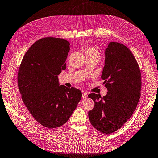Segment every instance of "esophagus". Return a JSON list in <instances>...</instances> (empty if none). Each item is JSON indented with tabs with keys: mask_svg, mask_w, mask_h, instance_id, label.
I'll use <instances>...</instances> for the list:
<instances>
[{
	"mask_svg": "<svg viewBox=\"0 0 158 158\" xmlns=\"http://www.w3.org/2000/svg\"><path fill=\"white\" fill-rule=\"evenodd\" d=\"M87 93H84L83 94H82V97H83V98H87Z\"/></svg>",
	"mask_w": 158,
	"mask_h": 158,
	"instance_id": "1",
	"label": "esophagus"
}]
</instances>
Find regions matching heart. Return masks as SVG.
<instances>
[{"label":"heart","mask_w":158,"mask_h":158,"mask_svg":"<svg viewBox=\"0 0 158 158\" xmlns=\"http://www.w3.org/2000/svg\"><path fill=\"white\" fill-rule=\"evenodd\" d=\"M85 54L86 57H92L95 58L99 60L100 57V53L99 50L93 46H91L87 47L85 49Z\"/></svg>","instance_id":"1"}]
</instances>
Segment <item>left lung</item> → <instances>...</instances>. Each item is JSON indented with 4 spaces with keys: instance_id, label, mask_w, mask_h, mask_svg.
<instances>
[{
    "instance_id": "8db88e82",
    "label": "left lung",
    "mask_w": 158,
    "mask_h": 158,
    "mask_svg": "<svg viewBox=\"0 0 158 158\" xmlns=\"http://www.w3.org/2000/svg\"><path fill=\"white\" fill-rule=\"evenodd\" d=\"M104 53L101 78L108 91L103 97L94 93L88 95L94 102L88 116L94 128L109 134L121 128L133 114L141 97V78L137 62L127 47L110 42Z\"/></svg>"
}]
</instances>
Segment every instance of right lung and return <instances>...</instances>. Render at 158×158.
Wrapping results in <instances>:
<instances>
[{"label":"right lung","mask_w":158,"mask_h":158,"mask_svg":"<svg viewBox=\"0 0 158 158\" xmlns=\"http://www.w3.org/2000/svg\"><path fill=\"white\" fill-rule=\"evenodd\" d=\"M69 45L61 38H42L28 50L19 69L23 102L36 121L48 128L67 123L82 96L77 88L59 83L58 76L66 69Z\"/></svg>","instance_id":"obj_1"}]
</instances>
